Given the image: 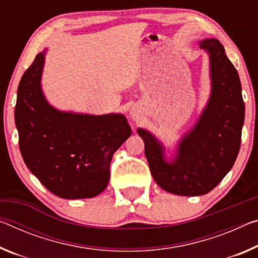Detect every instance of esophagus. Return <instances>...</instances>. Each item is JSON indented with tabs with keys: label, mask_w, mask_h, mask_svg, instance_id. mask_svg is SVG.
<instances>
[{
	"label": "esophagus",
	"mask_w": 258,
	"mask_h": 258,
	"mask_svg": "<svg viewBox=\"0 0 258 258\" xmlns=\"http://www.w3.org/2000/svg\"><path fill=\"white\" fill-rule=\"evenodd\" d=\"M130 114H131V117H132L134 120H138L139 118H140L141 111H140V110H139V108L133 107V108H131V110H130Z\"/></svg>",
	"instance_id": "1"
}]
</instances>
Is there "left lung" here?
<instances>
[{"label":"left lung","instance_id":"left-lung-1","mask_svg":"<svg viewBox=\"0 0 258 258\" xmlns=\"http://www.w3.org/2000/svg\"><path fill=\"white\" fill-rule=\"evenodd\" d=\"M199 47L209 55L211 91L195 124L166 155L165 146L148 130L139 127L145 155L157 185L169 193L199 196L209 193L234 164L241 145L244 103L234 65L217 39Z\"/></svg>","mask_w":258,"mask_h":258}]
</instances>
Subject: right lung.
<instances>
[{"label": "right lung", "instance_id": "1", "mask_svg": "<svg viewBox=\"0 0 258 258\" xmlns=\"http://www.w3.org/2000/svg\"><path fill=\"white\" fill-rule=\"evenodd\" d=\"M46 50L36 55L18 86L15 122L24 162L62 199H91L107 188L112 155L132 134L122 113L62 111L49 103L41 79Z\"/></svg>", "mask_w": 258, "mask_h": 258}]
</instances>
